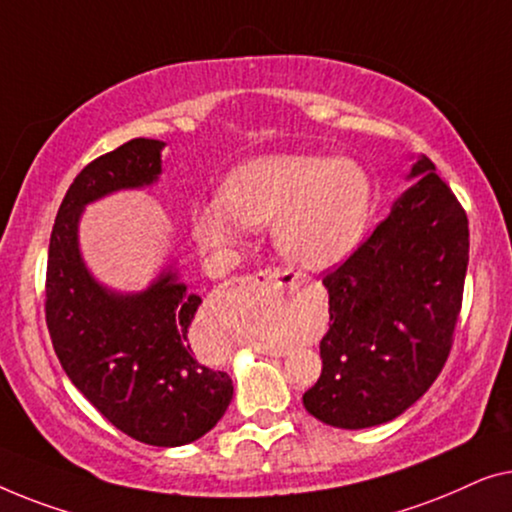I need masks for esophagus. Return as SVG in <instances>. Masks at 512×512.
I'll return each instance as SVG.
<instances>
[{
  "mask_svg": "<svg viewBox=\"0 0 512 512\" xmlns=\"http://www.w3.org/2000/svg\"><path fill=\"white\" fill-rule=\"evenodd\" d=\"M241 287H246V290H271V287H283V290H292L294 285H297V278L290 276L287 271H280V269H266V271H259L255 276H248L243 278ZM262 355H269V357H283V352H276V350H269V348H262L259 350Z\"/></svg>",
  "mask_w": 512,
  "mask_h": 512,
  "instance_id": "obj_1",
  "label": "esophagus"
}]
</instances>
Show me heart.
Returning <instances> with one entry per match:
<instances>
[{"mask_svg":"<svg viewBox=\"0 0 512 512\" xmlns=\"http://www.w3.org/2000/svg\"><path fill=\"white\" fill-rule=\"evenodd\" d=\"M376 211V185L352 160L313 153H264L234 167L220 194L199 199L190 232L201 253L227 264L253 227L271 222L273 246L304 271L336 269L357 253ZM264 341V334H243Z\"/></svg>","mask_w":512,"mask_h":512,"instance_id":"obj_1","label":"heart"}]
</instances>
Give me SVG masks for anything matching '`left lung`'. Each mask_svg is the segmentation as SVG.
I'll use <instances>...</instances> for the list:
<instances>
[{
	"label": "left lung",
	"mask_w": 512,
	"mask_h": 512,
	"mask_svg": "<svg viewBox=\"0 0 512 512\" xmlns=\"http://www.w3.org/2000/svg\"><path fill=\"white\" fill-rule=\"evenodd\" d=\"M362 248L322 280L329 331L304 408L338 429L378 427L429 390L452 345L469 266V220L429 157Z\"/></svg>",
	"instance_id": "left-lung-1"
}]
</instances>
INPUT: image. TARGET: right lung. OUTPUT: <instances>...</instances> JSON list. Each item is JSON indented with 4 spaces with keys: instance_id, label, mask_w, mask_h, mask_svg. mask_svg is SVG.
Wrapping results in <instances>:
<instances>
[{
    "instance_id": "right-lung-1",
    "label": "right lung",
    "mask_w": 512,
    "mask_h": 512,
    "mask_svg": "<svg viewBox=\"0 0 512 512\" xmlns=\"http://www.w3.org/2000/svg\"><path fill=\"white\" fill-rule=\"evenodd\" d=\"M157 139H132L90 162L64 194L48 248L46 322L76 390L122 434L178 448L208 434L229 406L232 378L194 357L190 325L201 304L176 259L148 287L120 292L99 283L81 253L83 211L162 176Z\"/></svg>"
}]
</instances>
